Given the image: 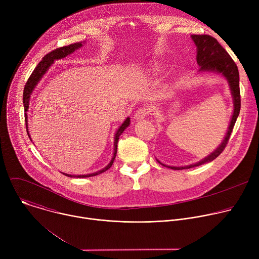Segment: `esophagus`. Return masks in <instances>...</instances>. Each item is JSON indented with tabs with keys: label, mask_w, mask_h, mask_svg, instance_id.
<instances>
[{
	"label": "esophagus",
	"mask_w": 259,
	"mask_h": 259,
	"mask_svg": "<svg viewBox=\"0 0 259 259\" xmlns=\"http://www.w3.org/2000/svg\"><path fill=\"white\" fill-rule=\"evenodd\" d=\"M151 114V108L149 106H141L138 108V110L135 114V120H142L143 118L147 117Z\"/></svg>",
	"instance_id": "obj_1"
}]
</instances>
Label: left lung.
<instances>
[{
	"label": "left lung",
	"mask_w": 259,
	"mask_h": 259,
	"mask_svg": "<svg viewBox=\"0 0 259 259\" xmlns=\"http://www.w3.org/2000/svg\"><path fill=\"white\" fill-rule=\"evenodd\" d=\"M192 39L195 42L197 46V62L201 66L200 70H212L216 71L224 75L230 84L233 98H234V114L232 117V121L228 130V133L221 142V144L217 147V149L209 155L204 160L200 161L197 164H193L186 167H170L162 164L163 166H166L168 168H171L173 170H182V169H190L196 166H200L202 164L208 163L216 159L221 153L224 152L226 146L230 140V136L233 132L234 126L236 124L237 118L240 114L241 108V95H240V86H239V70L238 66L233 60V58L230 56V54L226 51V49L221 46L218 41L213 38V36L209 34H193Z\"/></svg>",
	"instance_id": "8db88e82"
}]
</instances>
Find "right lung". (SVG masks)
<instances>
[{
    "mask_svg": "<svg viewBox=\"0 0 259 259\" xmlns=\"http://www.w3.org/2000/svg\"><path fill=\"white\" fill-rule=\"evenodd\" d=\"M82 46L81 42L80 43H73V44H70V45H67V46H63V47H60V48H56L54 49L53 51L49 52L48 54H46L43 59L38 63V65L35 66V68L33 69V71L31 72L30 77L28 78L25 86H24V90H23V105H24V118H25V125H26V128H27V115H26V112L28 109V103H29V97H30V94L33 90V88L35 87L36 83H38L41 78L43 77L44 73L46 72V70L48 69V67L52 64V62L55 60V59H60V58H63L65 56H67L68 54L72 53L75 50H77L78 48H80ZM130 124V118H127L125 120V122L121 125V127L118 129L116 135H115V152H114V156H113V159L112 161L109 162V164L104 167L102 170L100 171H97L95 173H92V174H87V175H70V174H66V173H63L64 175L68 176V177H80V178H84V177H91V176H95V175H98L102 172H105L107 169H109L110 167H112L114 161H115V158H116V155H117V150H118V141H119V137L120 135L123 133V131L129 126ZM27 132V130H26ZM28 134V133H27ZM29 136V134H28Z\"/></svg>",
    "mask_w": 259,
    "mask_h": 259,
    "instance_id": "add662e5",
    "label": "right lung"
}]
</instances>
